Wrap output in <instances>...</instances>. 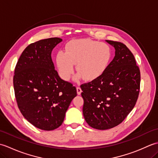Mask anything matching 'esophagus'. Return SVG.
Instances as JSON below:
<instances>
[{
	"instance_id": "34e87169",
	"label": "esophagus",
	"mask_w": 158,
	"mask_h": 158,
	"mask_svg": "<svg viewBox=\"0 0 158 158\" xmlns=\"http://www.w3.org/2000/svg\"><path fill=\"white\" fill-rule=\"evenodd\" d=\"M81 92H82V90H81V88H80V87H77V94L80 95V94H81Z\"/></svg>"
}]
</instances>
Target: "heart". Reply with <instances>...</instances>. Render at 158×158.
Segmentation results:
<instances>
[{"instance_id":"1","label":"heart","mask_w":158,"mask_h":158,"mask_svg":"<svg viewBox=\"0 0 158 158\" xmlns=\"http://www.w3.org/2000/svg\"><path fill=\"white\" fill-rule=\"evenodd\" d=\"M111 56V49L106 43L90 39H78L67 43L65 52H58L56 62L59 75L64 81L69 80L74 72V64H76L79 73L74 79L78 81L83 77L85 81H92L105 73Z\"/></svg>"}]
</instances>
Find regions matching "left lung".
<instances>
[{
	"label": "left lung",
	"mask_w": 158,
	"mask_h": 158,
	"mask_svg": "<svg viewBox=\"0 0 158 158\" xmlns=\"http://www.w3.org/2000/svg\"><path fill=\"white\" fill-rule=\"evenodd\" d=\"M115 56L99 78L81 85L83 113L93 128L118 126L135 107L140 92V73L132 53L121 42L106 40Z\"/></svg>",
	"instance_id": "1"
}]
</instances>
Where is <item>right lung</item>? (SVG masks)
Instances as JSON below:
<instances>
[{"label": "right lung", "instance_id": "obj_1", "mask_svg": "<svg viewBox=\"0 0 158 158\" xmlns=\"http://www.w3.org/2000/svg\"><path fill=\"white\" fill-rule=\"evenodd\" d=\"M61 41L54 37L30 44L20 56L13 76L19 110L33 126L47 131L62 125L77 96L75 87L60 78L52 59L53 49Z\"/></svg>", "mask_w": 158, "mask_h": 158}]
</instances>
